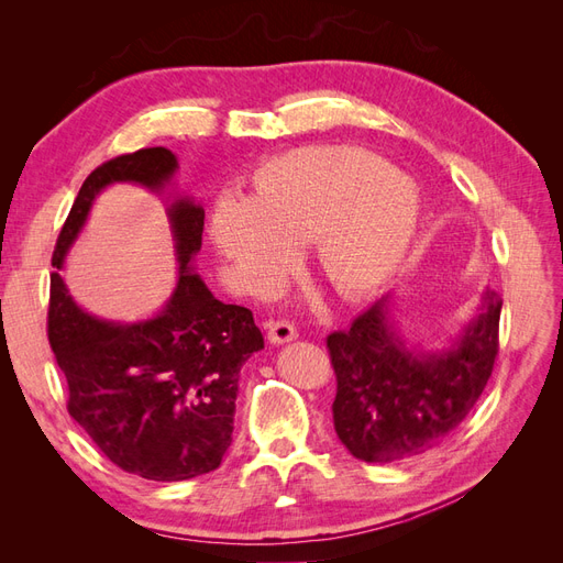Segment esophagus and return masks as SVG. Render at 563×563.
<instances>
[{
  "mask_svg": "<svg viewBox=\"0 0 563 563\" xmlns=\"http://www.w3.org/2000/svg\"><path fill=\"white\" fill-rule=\"evenodd\" d=\"M298 338V329L294 327L291 321L286 319H277V321H269L267 323V340L275 345H284V343H291V340Z\"/></svg>",
  "mask_w": 563,
  "mask_h": 563,
  "instance_id": "obj_1",
  "label": "esophagus"
}]
</instances>
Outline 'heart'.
<instances>
[{
    "label": "heart",
    "instance_id": "obj_1",
    "mask_svg": "<svg viewBox=\"0 0 563 563\" xmlns=\"http://www.w3.org/2000/svg\"><path fill=\"white\" fill-rule=\"evenodd\" d=\"M420 218L416 185L366 150L298 147L253 176L251 199L216 201L211 234L253 294H267L308 242L314 267L338 294L383 286L411 249Z\"/></svg>",
    "mask_w": 563,
    "mask_h": 563
}]
</instances>
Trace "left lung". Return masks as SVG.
I'll return each mask as SVG.
<instances>
[{
  "label": "left lung",
  "instance_id": "left-lung-1",
  "mask_svg": "<svg viewBox=\"0 0 563 563\" xmlns=\"http://www.w3.org/2000/svg\"><path fill=\"white\" fill-rule=\"evenodd\" d=\"M503 298L486 288L476 314L449 347L413 350L383 296L327 338L338 391L333 428L364 463H395L444 441L467 418L498 354Z\"/></svg>",
  "mask_w": 563,
  "mask_h": 563
}]
</instances>
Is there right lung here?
I'll list each match as a JSON object with an SVG mask.
<instances>
[{
	"instance_id": "add662e5",
	"label": "right lung",
	"mask_w": 563,
	"mask_h": 563,
	"mask_svg": "<svg viewBox=\"0 0 563 563\" xmlns=\"http://www.w3.org/2000/svg\"><path fill=\"white\" fill-rule=\"evenodd\" d=\"M176 172L178 159L166 147L98 166L81 185L51 265L63 267L108 185L133 183L159 195ZM166 213L178 282L164 308L133 323L98 319L54 272L48 343L67 378V411L110 463L143 479L185 482L213 472L230 449L240 371L265 343L251 310L220 302L192 267L203 209L176 197Z\"/></svg>"
}]
</instances>
